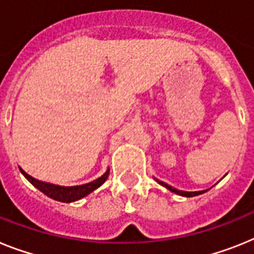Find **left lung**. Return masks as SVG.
<instances>
[{
    "label": "left lung",
    "mask_w": 254,
    "mask_h": 254,
    "mask_svg": "<svg viewBox=\"0 0 254 254\" xmlns=\"http://www.w3.org/2000/svg\"><path fill=\"white\" fill-rule=\"evenodd\" d=\"M155 180H156V178H155ZM156 182L159 183V185H161V186L165 187V189L169 190V191H172V192L177 193V195L185 196V197H192V196L201 195V193H204V192H205V191H208V190H204V191H192V192H191V191H190V192H189V191H182V190H177V189H174V187L169 186V185H168V183L163 182V181L156 180Z\"/></svg>",
    "instance_id": "left-lung-1"
}]
</instances>
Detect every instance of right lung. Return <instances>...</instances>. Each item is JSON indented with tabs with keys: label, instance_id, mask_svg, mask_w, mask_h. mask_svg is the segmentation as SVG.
<instances>
[{
	"label": "right lung",
	"instance_id": "add662e5",
	"mask_svg": "<svg viewBox=\"0 0 254 254\" xmlns=\"http://www.w3.org/2000/svg\"><path fill=\"white\" fill-rule=\"evenodd\" d=\"M20 172H22L23 176L29 181V182L38 189L41 192H44L45 195L49 196L50 199H54L57 201H62V203H73V201H77V200L82 199L85 196H87L89 193H91L93 191L101 187L106 180L108 178V174H110V169L106 170V173L102 177L94 180L93 182L85 183V185H78V186H59V185H53V183L49 182H42V181H38L33 177H31L29 174H27L22 168H19Z\"/></svg>",
	"mask_w": 254,
	"mask_h": 254
}]
</instances>
